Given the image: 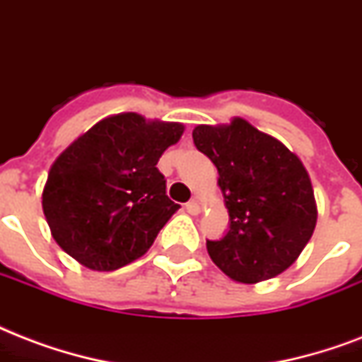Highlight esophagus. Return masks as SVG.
Segmentation results:
<instances>
[{
  "instance_id": "obj_1",
  "label": "esophagus",
  "mask_w": 362,
  "mask_h": 362,
  "mask_svg": "<svg viewBox=\"0 0 362 362\" xmlns=\"http://www.w3.org/2000/svg\"><path fill=\"white\" fill-rule=\"evenodd\" d=\"M185 209H187V211H189L190 215H198V213L202 211L200 206H198V204H196V202H189V204H187V206H185Z\"/></svg>"
}]
</instances>
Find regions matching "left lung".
I'll return each mask as SVG.
<instances>
[{
    "label": "left lung",
    "mask_w": 362,
    "mask_h": 362,
    "mask_svg": "<svg viewBox=\"0 0 362 362\" xmlns=\"http://www.w3.org/2000/svg\"><path fill=\"white\" fill-rule=\"evenodd\" d=\"M192 139L219 172L230 217L225 238L207 240L211 260L238 283L279 276L298 259L317 223L302 160L240 117L230 124L196 126Z\"/></svg>",
    "instance_id": "obj_1"
}]
</instances>
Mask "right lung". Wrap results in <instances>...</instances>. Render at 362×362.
<instances>
[{"instance_id": "obj_1", "label": "right lung", "mask_w": 362, "mask_h": 362, "mask_svg": "<svg viewBox=\"0 0 362 362\" xmlns=\"http://www.w3.org/2000/svg\"><path fill=\"white\" fill-rule=\"evenodd\" d=\"M183 132L179 122L119 113L62 151L43 189V213L56 243L98 272L147 253L179 209L156 164Z\"/></svg>"}]
</instances>
